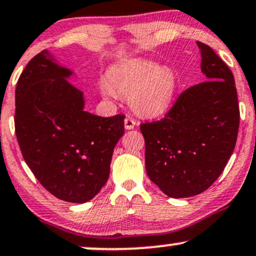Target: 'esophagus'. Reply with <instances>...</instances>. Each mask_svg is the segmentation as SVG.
I'll return each instance as SVG.
<instances>
[{
    "instance_id": "esophagus-1",
    "label": "esophagus",
    "mask_w": 256,
    "mask_h": 256,
    "mask_svg": "<svg viewBox=\"0 0 256 256\" xmlns=\"http://www.w3.org/2000/svg\"><path fill=\"white\" fill-rule=\"evenodd\" d=\"M124 125L126 130H132V128H134V126H136V120L132 119L131 116H126L124 120Z\"/></svg>"
}]
</instances>
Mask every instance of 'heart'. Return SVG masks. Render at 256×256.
I'll use <instances>...</instances> for the list:
<instances>
[{"label": "heart", "instance_id": "1", "mask_svg": "<svg viewBox=\"0 0 256 256\" xmlns=\"http://www.w3.org/2000/svg\"><path fill=\"white\" fill-rule=\"evenodd\" d=\"M101 84L104 96H128V104L140 116L162 114L173 102L178 89L176 74L167 66L146 58H131L113 66Z\"/></svg>", "mask_w": 256, "mask_h": 256}]
</instances>
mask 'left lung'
<instances>
[{"instance_id": "1", "label": "left lung", "mask_w": 256, "mask_h": 256, "mask_svg": "<svg viewBox=\"0 0 256 256\" xmlns=\"http://www.w3.org/2000/svg\"><path fill=\"white\" fill-rule=\"evenodd\" d=\"M196 45L208 81L184 90L162 120L140 125L148 176L170 198L208 190L226 168L238 134L232 70L210 46Z\"/></svg>"}]
</instances>
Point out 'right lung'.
Returning <instances> with one entry per match:
<instances>
[{"mask_svg":"<svg viewBox=\"0 0 256 256\" xmlns=\"http://www.w3.org/2000/svg\"><path fill=\"white\" fill-rule=\"evenodd\" d=\"M72 70L42 51L28 62L15 90V132L22 156L51 194L83 204L110 176L125 116H95L69 80Z\"/></svg>","mask_w":256,"mask_h":256,"instance_id":"add662e5","label":"right lung"}]
</instances>
